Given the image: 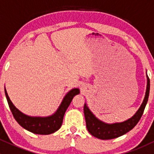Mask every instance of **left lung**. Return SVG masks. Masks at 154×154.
<instances>
[{"mask_svg":"<svg viewBox=\"0 0 154 154\" xmlns=\"http://www.w3.org/2000/svg\"><path fill=\"white\" fill-rule=\"evenodd\" d=\"M149 92H150V79L147 76V88H146L145 96H144L142 105L137 110V112L135 113V115H133V116H132L130 119L123 122H119V123L117 122V123L113 124H106L99 120L88 109L86 103H85L83 111H84L88 131L93 136L97 139H103V140L116 139L127 133L137 125V123L140 120L147 103V100H148Z\"/></svg>","mask_w":154,"mask_h":154,"instance_id":"obj_1","label":"left lung"}]
</instances>
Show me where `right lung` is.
I'll return each instance as SVG.
<instances>
[{"label": "right lung", "mask_w": 154, "mask_h": 154, "mask_svg": "<svg viewBox=\"0 0 154 154\" xmlns=\"http://www.w3.org/2000/svg\"><path fill=\"white\" fill-rule=\"evenodd\" d=\"M4 90L9 106L16 122L25 130L35 134L40 135L51 134L60 128L63 124L65 112L71 103L73 97L80 93L79 88H74L70 90L63 97V101L54 114L47 117H36L27 116L18 110L10 100L5 88Z\"/></svg>", "instance_id": "right-lung-1"}]
</instances>
